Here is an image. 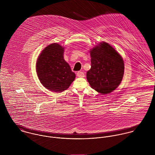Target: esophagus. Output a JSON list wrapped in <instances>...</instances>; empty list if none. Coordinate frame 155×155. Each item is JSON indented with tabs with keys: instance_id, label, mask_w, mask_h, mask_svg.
I'll list each match as a JSON object with an SVG mask.
<instances>
[{
	"instance_id": "esophagus-1",
	"label": "esophagus",
	"mask_w": 155,
	"mask_h": 155,
	"mask_svg": "<svg viewBox=\"0 0 155 155\" xmlns=\"http://www.w3.org/2000/svg\"><path fill=\"white\" fill-rule=\"evenodd\" d=\"M77 76L78 77H79V78H84V77H85V74H84V73H83V72H82V71H78V73H77Z\"/></svg>"
}]
</instances>
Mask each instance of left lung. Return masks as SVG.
I'll list each match as a JSON object with an SVG mask.
<instances>
[{"instance_id": "obj_1", "label": "left lung", "mask_w": 155, "mask_h": 155, "mask_svg": "<svg viewBox=\"0 0 155 155\" xmlns=\"http://www.w3.org/2000/svg\"><path fill=\"white\" fill-rule=\"evenodd\" d=\"M91 67L87 79L92 88L107 94L120 85L124 73V63L120 55L110 45L100 42L90 50Z\"/></svg>"}]
</instances>
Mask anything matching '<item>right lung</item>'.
Wrapping results in <instances>:
<instances>
[{"label": "right lung", "instance_id": "add662e5", "mask_svg": "<svg viewBox=\"0 0 155 155\" xmlns=\"http://www.w3.org/2000/svg\"><path fill=\"white\" fill-rule=\"evenodd\" d=\"M64 50L63 46L57 43L49 45L36 62V72L41 83L53 92L66 90L76 77L64 59Z\"/></svg>", "mask_w": 155, "mask_h": 155}]
</instances>
